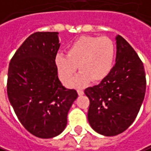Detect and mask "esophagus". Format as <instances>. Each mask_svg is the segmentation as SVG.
<instances>
[{"instance_id": "1", "label": "esophagus", "mask_w": 151, "mask_h": 151, "mask_svg": "<svg viewBox=\"0 0 151 151\" xmlns=\"http://www.w3.org/2000/svg\"><path fill=\"white\" fill-rule=\"evenodd\" d=\"M77 91H78V94L79 96H81V95L84 94V91L82 89H78L77 90Z\"/></svg>"}]
</instances>
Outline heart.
Here are the masks:
<instances>
[{
    "label": "heart",
    "instance_id": "b5f03b06",
    "mask_svg": "<svg viewBox=\"0 0 151 151\" xmlns=\"http://www.w3.org/2000/svg\"><path fill=\"white\" fill-rule=\"evenodd\" d=\"M114 42L108 37L83 36L77 39L68 47L66 54L55 57L58 75L64 84H69L74 78L78 66L81 73L71 86H81L99 82L111 73L115 58Z\"/></svg>",
    "mask_w": 151,
    "mask_h": 151
}]
</instances>
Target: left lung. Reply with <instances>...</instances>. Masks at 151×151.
<instances>
[{
  "label": "left lung",
  "instance_id": "left-lung-1",
  "mask_svg": "<svg viewBox=\"0 0 151 151\" xmlns=\"http://www.w3.org/2000/svg\"><path fill=\"white\" fill-rule=\"evenodd\" d=\"M116 64L98 85L85 90L89 98L87 117L98 133L112 137L127 130L144 101L146 78L144 64L120 35L116 37Z\"/></svg>",
  "mask_w": 151,
  "mask_h": 151
}]
</instances>
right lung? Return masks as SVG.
<instances>
[{"label": "right lung", "mask_w": 151, "mask_h": 151, "mask_svg": "<svg viewBox=\"0 0 151 151\" xmlns=\"http://www.w3.org/2000/svg\"><path fill=\"white\" fill-rule=\"evenodd\" d=\"M58 32H36L11 59L7 73L9 102L24 128L40 138L65 130L67 113L78 93L58 78L55 57L60 43Z\"/></svg>", "instance_id": "obj_1"}]
</instances>
